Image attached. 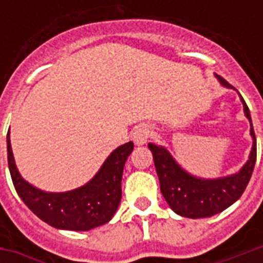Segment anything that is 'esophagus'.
Masks as SVG:
<instances>
[{
	"label": "esophagus",
	"instance_id": "1",
	"mask_svg": "<svg viewBox=\"0 0 263 263\" xmlns=\"http://www.w3.org/2000/svg\"><path fill=\"white\" fill-rule=\"evenodd\" d=\"M149 137H151V129L145 124L138 125L132 132V141L135 142V145H145L148 142Z\"/></svg>",
	"mask_w": 263,
	"mask_h": 263
}]
</instances>
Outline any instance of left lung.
<instances>
[{"mask_svg": "<svg viewBox=\"0 0 263 263\" xmlns=\"http://www.w3.org/2000/svg\"><path fill=\"white\" fill-rule=\"evenodd\" d=\"M215 77L224 87H231L230 83L224 80L221 76L215 74ZM241 101L245 117L251 124V137L254 142L248 162L235 175L220 179H200L182 169L166 148L158 146L155 143L148 145L154 155L160 192L163 194L166 203L176 214L187 218L211 217L228 209L245 192L256 162V138L248 105L245 104L242 97Z\"/></svg>", "mask_w": 263, "mask_h": 263, "instance_id": "1", "label": "left lung"}]
</instances>
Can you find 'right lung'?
Returning a JSON list of instances; mask_svg holds the SVG:
<instances>
[{
	"label": "right lung",
	"mask_w": 263,
	"mask_h": 263,
	"mask_svg": "<svg viewBox=\"0 0 263 263\" xmlns=\"http://www.w3.org/2000/svg\"><path fill=\"white\" fill-rule=\"evenodd\" d=\"M132 149V142L118 146L84 186L65 193H48L22 179L15 165L9 131L7 134L9 173L18 196L46 224L70 231H88L112 218L120 205L122 172Z\"/></svg>",
	"instance_id": "right-lung-1"
}]
</instances>
